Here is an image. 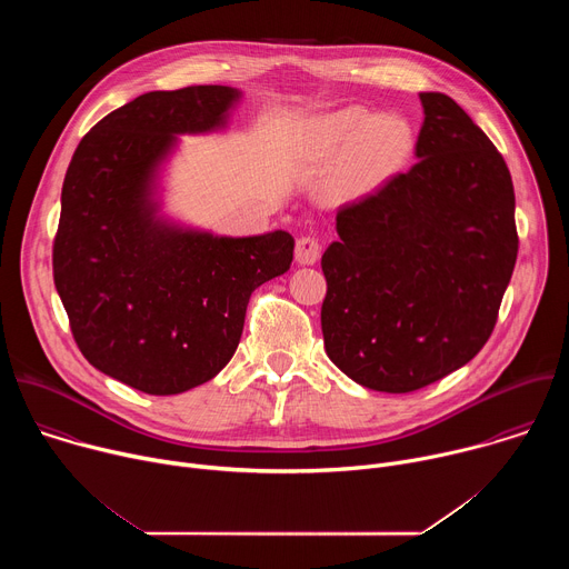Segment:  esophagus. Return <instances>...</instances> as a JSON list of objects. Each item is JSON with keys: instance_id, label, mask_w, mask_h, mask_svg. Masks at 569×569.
I'll return each instance as SVG.
<instances>
[{"instance_id": "obj_1", "label": "esophagus", "mask_w": 569, "mask_h": 569, "mask_svg": "<svg viewBox=\"0 0 569 569\" xmlns=\"http://www.w3.org/2000/svg\"><path fill=\"white\" fill-rule=\"evenodd\" d=\"M321 257V242L315 236H301L295 246V259L299 266H315Z\"/></svg>"}]
</instances>
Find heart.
Masks as SVG:
<instances>
[{"label":"heart","instance_id":"b5f03b06","mask_svg":"<svg viewBox=\"0 0 569 569\" xmlns=\"http://www.w3.org/2000/svg\"><path fill=\"white\" fill-rule=\"evenodd\" d=\"M415 148V130L400 114H371L351 106L321 117L312 128V154L331 159L338 154L327 180L336 200H358L393 173H398Z\"/></svg>","mask_w":569,"mask_h":569}]
</instances>
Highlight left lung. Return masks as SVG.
<instances>
[{
	"label": "left lung",
	"mask_w": 569,
	"mask_h": 569,
	"mask_svg": "<svg viewBox=\"0 0 569 569\" xmlns=\"http://www.w3.org/2000/svg\"><path fill=\"white\" fill-rule=\"evenodd\" d=\"M419 97V161L345 204L321 257L327 356L387 393L432 385L481 351L518 257L505 157L450 97Z\"/></svg>",
	"instance_id": "1"
}]
</instances>
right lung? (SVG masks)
Segmentation results:
<instances>
[{
    "label": "right lung",
    "instance_id": "1",
    "mask_svg": "<svg viewBox=\"0 0 569 569\" xmlns=\"http://www.w3.org/2000/svg\"><path fill=\"white\" fill-rule=\"evenodd\" d=\"M240 92H148L80 139L62 182L53 281L92 367L143 393L211 380L233 356L252 292L290 270L295 238L213 236L159 216L178 134L227 126Z\"/></svg>",
    "mask_w": 569,
    "mask_h": 569
}]
</instances>
